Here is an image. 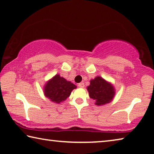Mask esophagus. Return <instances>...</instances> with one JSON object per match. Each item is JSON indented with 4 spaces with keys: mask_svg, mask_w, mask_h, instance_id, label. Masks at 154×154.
Segmentation results:
<instances>
[{
    "mask_svg": "<svg viewBox=\"0 0 154 154\" xmlns=\"http://www.w3.org/2000/svg\"><path fill=\"white\" fill-rule=\"evenodd\" d=\"M78 86H79V88H84V86H85L84 83H83V82L79 83V84H78Z\"/></svg>",
    "mask_w": 154,
    "mask_h": 154,
    "instance_id": "esophagus-1",
    "label": "esophagus"
}]
</instances>
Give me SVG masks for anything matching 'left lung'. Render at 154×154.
<instances>
[{
    "instance_id": "8db88e82",
    "label": "left lung",
    "mask_w": 154,
    "mask_h": 154,
    "mask_svg": "<svg viewBox=\"0 0 154 154\" xmlns=\"http://www.w3.org/2000/svg\"><path fill=\"white\" fill-rule=\"evenodd\" d=\"M90 82V84L87 87V90L90 97L95 100L96 105H105L113 100L116 89L111 82L100 76H96Z\"/></svg>"
}]
</instances>
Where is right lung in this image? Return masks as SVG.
<instances>
[{"instance_id":"add662e5","label":"right lung","mask_w":154,"mask_h":154,"mask_svg":"<svg viewBox=\"0 0 154 154\" xmlns=\"http://www.w3.org/2000/svg\"><path fill=\"white\" fill-rule=\"evenodd\" d=\"M75 88L77 86L73 83L56 74L44 85L43 93L51 102L60 104L69 97Z\"/></svg>"}]
</instances>
